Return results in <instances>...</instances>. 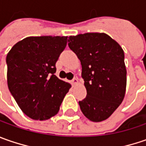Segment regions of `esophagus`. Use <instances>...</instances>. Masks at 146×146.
Returning <instances> with one entry per match:
<instances>
[{
  "label": "esophagus",
  "instance_id": "1",
  "mask_svg": "<svg viewBox=\"0 0 146 146\" xmlns=\"http://www.w3.org/2000/svg\"><path fill=\"white\" fill-rule=\"evenodd\" d=\"M71 83H72L73 84H77V83H78V79H77V78H74V79L71 80Z\"/></svg>",
  "mask_w": 146,
  "mask_h": 146
}]
</instances>
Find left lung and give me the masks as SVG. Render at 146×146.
<instances>
[{
	"label": "left lung",
	"instance_id": "left-lung-1",
	"mask_svg": "<svg viewBox=\"0 0 146 146\" xmlns=\"http://www.w3.org/2000/svg\"><path fill=\"white\" fill-rule=\"evenodd\" d=\"M69 48L80 60L87 96L80 101L84 116L93 122L108 119L122 103L127 84L124 53L105 33L70 36Z\"/></svg>",
	"mask_w": 146,
	"mask_h": 146
}]
</instances>
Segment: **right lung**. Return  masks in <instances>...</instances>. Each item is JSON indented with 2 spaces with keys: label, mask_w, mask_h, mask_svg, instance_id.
<instances>
[{
  "label": "right lung",
  "mask_w": 146,
  "mask_h": 146,
  "mask_svg": "<svg viewBox=\"0 0 146 146\" xmlns=\"http://www.w3.org/2000/svg\"><path fill=\"white\" fill-rule=\"evenodd\" d=\"M66 40L67 36L27 37L7 54L9 90L32 119L46 120L54 116L70 89V84L54 75Z\"/></svg>",
  "instance_id": "right-lung-1"
}]
</instances>
